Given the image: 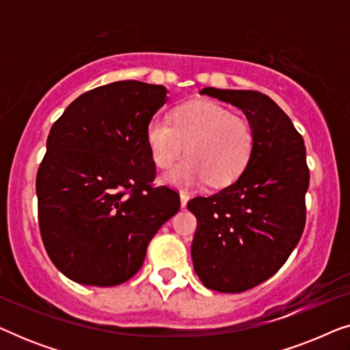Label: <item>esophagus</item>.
Segmentation results:
<instances>
[{"mask_svg": "<svg viewBox=\"0 0 350 350\" xmlns=\"http://www.w3.org/2000/svg\"><path fill=\"white\" fill-rule=\"evenodd\" d=\"M189 200V196L186 193H180V204H181V208L186 207V204H188Z\"/></svg>", "mask_w": 350, "mask_h": 350, "instance_id": "1", "label": "esophagus"}]
</instances>
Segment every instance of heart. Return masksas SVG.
Returning a JSON list of instances; mask_svg holds the SVG:
<instances>
[{"mask_svg":"<svg viewBox=\"0 0 350 350\" xmlns=\"http://www.w3.org/2000/svg\"><path fill=\"white\" fill-rule=\"evenodd\" d=\"M146 145L157 169H169L185 152L188 157L164 175L175 188H193L208 181L226 186L245 170L253 151V131L247 119L221 105L193 100L176 107L170 121L152 118Z\"/></svg>","mask_w":350,"mask_h":350,"instance_id":"1","label":"heart"}]
</instances>
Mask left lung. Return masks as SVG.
I'll list each match as a JSON object with an SVG mask.
<instances>
[{
	"mask_svg": "<svg viewBox=\"0 0 350 350\" xmlns=\"http://www.w3.org/2000/svg\"><path fill=\"white\" fill-rule=\"evenodd\" d=\"M200 94L242 109L255 138L232 185L188 202L198 218L191 245L196 274L210 290L241 293L274 275L298 245L309 188L304 140L265 94L215 88Z\"/></svg>",
	"mask_w": 350,
	"mask_h": 350,
	"instance_id": "1",
	"label": "left lung"
}]
</instances>
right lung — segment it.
Returning <instances> with one entry per match:
<instances>
[{"label": "right lung", "mask_w": 350, "mask_h": 350, "mask_svg": "<svg viewBox=\"0 0 350 350\" xmlns=\"http://www.w3.org/2000/svg\"><path fill=\"white\" fill-rule=\"evenodd\" d=\"M164 85L118 81L79 95L52 126L36 175L38 218L57 269L83 285L131 279L146 247L180 210L151 188L146 126L169 100Z\"/></svg>", "instance_id": "add662e5"}]
</instances>
